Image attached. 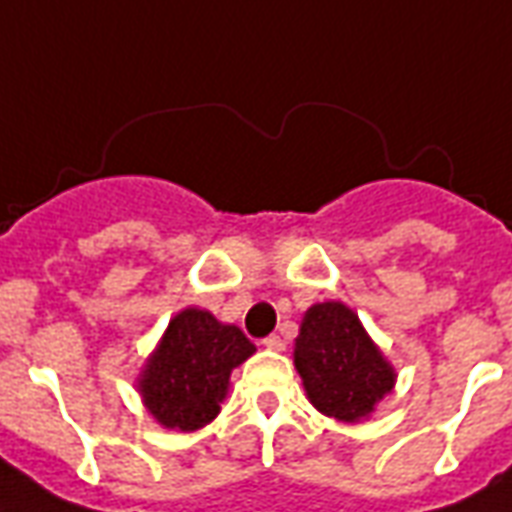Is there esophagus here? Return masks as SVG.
Wrapping results in <instances>:
<instances>
[{
    "instance_id": "1",
    "label": "esophagus",
    "mask_w": 512,
    "mask_h": 512,
    "mask_svg": "<svg viewBox=\"0 0 512 512\" xmlns=\"http://www.w3.org/2000/svg\"><path fill=\"white\" fill-rule=\"evenodd\" d=\"M261 343H264V349H270V352H283V346H286L281 335H267Z\"/></svg>"
}]
</instances>
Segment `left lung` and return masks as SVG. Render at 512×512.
Returning a JSON list of instances; mask_svg holds the SVG:
<instances>
[{
	"label": "left lung",
	"mask_w": 512,
	"mask_h": 512,
	"mask_svg": "<svg viewBox=\"0 0 512 512\" xmlns=\"http://www.w3.org/2000/svg\"><path fill=\"white\" fill-rule=\"evenodd\" d=\"M294 368L316 409L341 423H363L395 387V368L360 316L338 300L316 302L294 338Z\"/></svg>",
	"instance_id": "obj_1"
}]
</instances>
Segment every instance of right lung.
<instances>
[{
	"instance_id": "1",
	"label": "right lung",
	"mask_w": 512,
	"mask_h": 512,
	"mask_svg": "<svg viewBox=\"0 0 512 512\" xmlns=\"http://www.w3.org/2000/svg\"><path fill=\"white\" fill-rule=\"evenodd\" d=\"M253 352L240 327L218 322L204 308H182L138 374L141 404L163 428L199 431L218 417L231 371Z\"/></svg>"
}]
</instances>
